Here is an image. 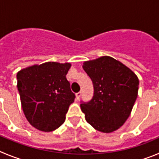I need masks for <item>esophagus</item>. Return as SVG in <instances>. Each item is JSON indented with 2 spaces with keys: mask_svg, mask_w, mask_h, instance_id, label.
Returning <instances> with one entry per match:
<instances>
[{
  "mask_svg": "<svg viewBox=\"0 0 159 159\" xmlns=\"http://www.w3.org/2000/svg\"><path fill=\"white\" fill-rule=\"evenodd\" d=\"M81 92L77 93H76V99H77V100L79 99L80 97H81Z\"/></svg>",
  "mask_w": 159,
  "mask_h": 159,
  "instance_id": "1",
  "label": "esophagus"
}]
</instances>
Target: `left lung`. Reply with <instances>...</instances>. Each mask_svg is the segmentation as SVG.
Here are the masks:
<instances>
[{"mask_svg": "<svg viewBox=\"0 0 159 159\" xmlns=\"http://www.w3.org/2000/svg\"><path fill=\"white\" fill-rule=\"evenodd\" d=\"M82 67L92 80L94 91L89 101H81V111L96 130L112 132L131 114L138 96V78L126 66L108 56L85 62Z\"/></svg>", "mask_w": 159, "mask_h": 159, "instance_id": "8db88e82", "label": "left lung"}]
</instances>
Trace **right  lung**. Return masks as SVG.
<instances>
[{"label": "right lung", "mask_w": 159, "mask_h": 159, "mask_svg": "<svg viewBox=\"0 0 159 159\" xmlns=\"http://www.w3.org/2000/svg\"><path fill=\"white\" fill-rule=\"evenodd\" d=\"M70 64L45 62L17 73V89L28 122L43 131H52L66 120L75 99L66 79Z\"/></svg>", "instance_id": "1"}]
</instances>
